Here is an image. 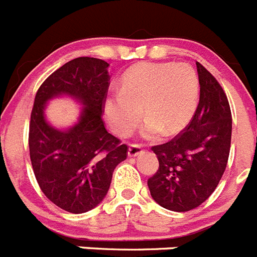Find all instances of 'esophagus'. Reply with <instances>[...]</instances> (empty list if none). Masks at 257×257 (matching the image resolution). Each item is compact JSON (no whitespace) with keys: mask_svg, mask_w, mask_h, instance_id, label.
<instances>
[{"mask_svg":"<svg viewBox=\"0 0 257 257\" xmlns=\"http://www.w3.org/2000/svg\"><path fill=\"white\" fill-rule=\"evenodd\" d=\"M143 152V148L139 144H130L128 147V157H136Z\"/></svg>","mask_w":257,"mask_h":257,"instance_id":"1","label":"esophagus"}]
</instances>
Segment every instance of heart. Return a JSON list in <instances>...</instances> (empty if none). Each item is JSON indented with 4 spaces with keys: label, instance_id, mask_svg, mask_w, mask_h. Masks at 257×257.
<instances>
[{
    "label": "heart",
    "instance_id": "heart-1",
    "mask_svg": "<svg viewBox=\"0 0 257 257\" xmlns=\"http://www.w3.org/2000/svg\"><path fill=\"white\" fill-rule=\"evenodd\" d=\"M199 81L188 63H143L123 76L121 90L105 97L106 119L117 135L134 131L143 113L144 135H175L190 122L198 104Z\"/></svg>",
    "mask_w": 257,
    "mask_h": 257
}]
</instances>
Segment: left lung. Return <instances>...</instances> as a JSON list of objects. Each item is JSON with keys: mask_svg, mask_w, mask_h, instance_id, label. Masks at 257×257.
<instances>
[{"mask_svg": "<svg viewBox=\"0 0 257 257\" xmlns=\"http://www.w3.org/2000/svg\"><path fill=\"white\" fill-rule=\"evenodd\" d=\"M199 103L187 127L170 142L152 147L160 167L148 179L154 201L185 212L202 205L216 189L226 169L231 140V112L225 91L201 63Z\"/></svg>", "mask_w": 257, "mask_h": 257, "instance_id": "left-lung-1", "label": "left lung"}]
</instances>
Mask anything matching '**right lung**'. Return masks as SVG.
I'll list each match as a JSON object with an SVG mask.
<instances>
[{
    "instance_id": "1",
    "label": "right lung",
    "mask_w": 257,
    "mask_h": 257,
    "mask_svg": "<svg viewBox=\"0 0 257 257\" xmlns=\"http://www.w3.org/2000/svg\"><path fill=\"white\" fill-rule=\"evenodd\" d=\"M108 63L82 56L65 63L40 86L29 122V156L36 180L58 207L82 213L96 207L108 193L115 166L128 147L109 134L103 121L109 88ZM68 93L86 105L80 122L59 132L43 118L46 101Z\"/></svg>"
}]
</instances>
